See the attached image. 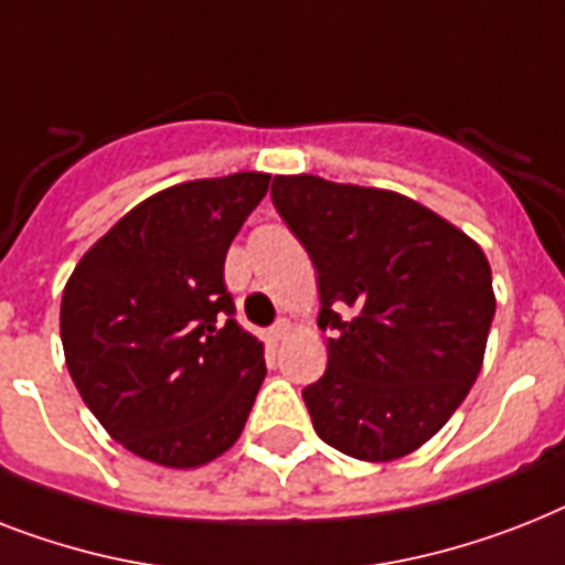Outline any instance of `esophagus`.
I'll list each match as a JSON object with an SVG mask.
<instances>
[{
  "label": "esophagus",
  "instance_id": "esophagus-1",
  "mask_svg": "<svg viewBox=\"0 0 565 565\" xmlns=\"http://www.w3.org/2000/svg\"><path fill=\"white\" fill-rule=\"evenodd\" d=\"M290 328H292V324L287 322V319H281V322H278L273 330H269V337H273L275 342H281V339L287 337V333H290Z\"/></svg>",
  "mask_w": 565,
  "mask_h": 565
}]
</instances>
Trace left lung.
Masks as SVG:
<instances>
[{"label":"left lung","instance_id":"1","mask_svg":"<svg viewBox=\"0 0 565 565\" xmlns=\"http://www.w3.org/2000/svg\"><path fill=\"white\" fill-rule=\"evenodd\" d=\"M273 203L313 258L319 328L333 330L328 371L301 392L316 435L360 461L409 456L479 377L497 313L484 252L383 188L298 173L273 179Z\"/></svg>","mask_w":565,"mask_h":565}]
</instances>
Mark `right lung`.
I'll use <instances>...</instances> for the list:
<instances>
[{"instance_id":"1","label":"right lung","mask_w":565,"mask_h":565,"mask_svg":"<svg viewBox=\"0 0 565 565\" xmlns=\"http://www.w3.org/2000/svg\"><path fill=\"white\" fill-rule=\"evenodd\" d=\"M269 173L191 179L130 209L68 275L60 339L77 392L124 449L191 470L241 438L267 377L232 319L226 252Z\"/></svg>"}]
</instances>
